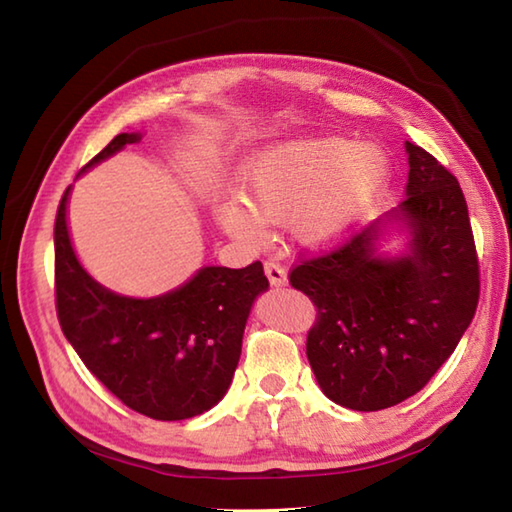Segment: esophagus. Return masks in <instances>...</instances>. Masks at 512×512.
<instances>
[{
	"label": "esophagus",
	"mask_w": 512,
	"mask_h": 512,
	"mask_svg": "<svg viewBox=\"0 0 512 512\" xmlns=\"http://www.w3.org/2000/svg\"><path fill=\"white\" fill-rule=\"evenodd\" d=\"M264 271H266L268 282H271V287L280 289V287H284V284H287V271H284V266L275 264V262H266Z\"/></svg>",
	"instance_id": "1"
}]
</instances>
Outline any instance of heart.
<instances>
[{
    "label": "heart",
    "instance_id": "obj_1",
    "mask_svg": "<svg viewBox=\"0 0 512 512\" xmlns=\"http://www.w3.org/2000/svg\"><path fill=\"white\" fill-rule=\"evenodd\" d=\"M246 203L225 198L216 207L221 228L246 244L264 239L265 223H296L309 248L343 241L384 198L393 164L377 146L348 137H298L257 151L244 169Z\"/></svg>",
    "mask_w": 512,
    "mask_h": 512
}]
</instances>
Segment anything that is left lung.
I'll list each match as a JSON object with an SVG mask.
<instances>
[{
  "instance_id": "8db88e82",
  "label": "left lung",
  "mask_w": 512,
  "mask_h": 512,
  "mask_svg": "<svg viewBox=\"0 0 512 512\" xmlns=\"http://www.w3.org/2000/svg\"><path fill=\"white\" fill-rule=\"evenodd\" d=\"M404 146V201L289 277L318 307L307 359L320 391L352 411H381L418 393L452 357L479 302L458 180L420 146ZM393 236L405 248L388 254L383 246Z\"/></svg>"
}]
</instances>
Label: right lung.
I'll return each instance as SVG.
<instances>
[{
  "mask_svg": "<svg viewBox=\"0 0 512 512\" xmlns=\"http://www.w3.org/2000/svg\"><path fill=\"white\" fill-rule=\"evenodd\" d=\"M140 140L142 133H119L81 173ZM69 194L72 187L65 189L54 228L56 309L65 339L128 409L153 420L210 411L228 393L250 309L268 289L262 262L203 266L162 296H121L94 280L76 257Z\"/></svg>",
  "mask_w": 512,
  "mask_h": 512,
  "instance_id": "add662e5",
  "label": "right lung"
}]
</instances>
